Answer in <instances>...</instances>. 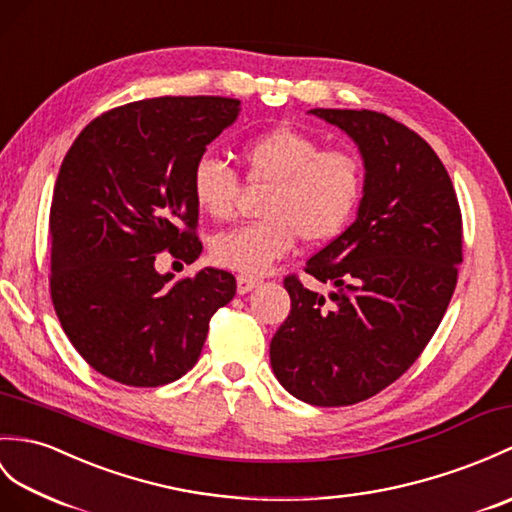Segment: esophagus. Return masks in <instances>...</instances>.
<instances>
[{
  "label": "esophagus",
  "instance_id": "obj_1",
  "mask_svg": "<svg viewBox=\"0 0 512 512\" xmlns=\"http://www.w3.org/2000/svg\"><path fill=\"white\" fill-rule=\"evenodd\" d=\"M261 279L259 277H248V275H240L237 277V294H246V292H251L255 285L259 283Z\"/></svg>",
  "mask_w": 512,
  "mask_h": 512
}]
</instances>
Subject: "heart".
<instances>
[{
    "label": "heart",
    "instance_id": "heart-1",
    "mask_svg": "<svg viewBox=\"0 0 512 512\" xmlns=\"http://www.w3.org/2000/svg\"><path fill=\"white\" fill-rule=\"evenodd\" d=\"M244 181L266 189L259 202L261 220L220 233L211 244L218 266L248 277L264 275L290 255L296 240L320 246L347 229L364 194V165L344 148H323L296 128H275L242 148ZM244 192L242 178L216 157H202L192 172V194L205 216L235 218Z\"/></svg>",
    "mask_w": 512,
    "mask_h": 512
}]
</instances>
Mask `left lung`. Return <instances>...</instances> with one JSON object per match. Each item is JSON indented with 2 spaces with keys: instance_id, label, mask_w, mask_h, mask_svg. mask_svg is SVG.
I'll use <instances>...</instances> for the list:
<instances>
[{
  "instance_id": "1",
  "label": "left lung",
  "mask_w": 512,
  "mask_h": 512,
  "mask_svg": "<svg viewBox=\"0 0 512 512\" xmlns=\"http://www.w3.org/2000/svg\"><path fill=\"white\" fill-rule=\"evenodd\" d=\"M364 159L358 218L307 259L334 292L283 279L290 314L270 342L281 386L320 408L375 397L419 360L454 296L462 216L454 183L427 141L377 111L314 109Z\"/></svg>"
}]
</instances>
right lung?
<instances>
[{
    "instance_id": "1",
    "label": "right lung",
    "mask_w": 512,
    "mask_h": 512,
    "mask_svg": "<svg viewBox=\"0 0 512 512\" xmlns=\"http://www.w3.org/2000/svg\"><path fill=\"white\" fill-rule=\"evenodd\" d=\"M240 113L220 95H163L95 117L67 150L50 207V294L85 362L126 386L192 368L209 320L235 296L227 270L174 281L154 259L202 253L192 172Z\"/></svg>"
}]
</instances>
